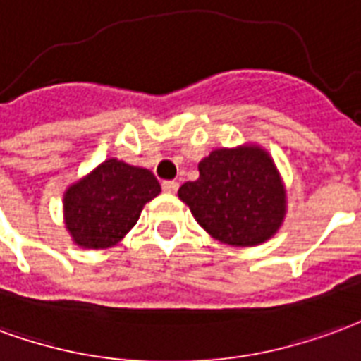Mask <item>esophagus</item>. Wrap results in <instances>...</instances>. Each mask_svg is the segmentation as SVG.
Here are the masks:
<instances>
[{"label": "esophagus", "instance_id": "obj_1", "mask_svg": "<svg viewBox=\"0 0 361 361\" xmlns=\"http://www.w3.org/2000/svg\"><path fill=\"white\" fill-rule=\"evenodd\" d=\"M163 192H167V194H175V192L178 190V183L177 180H165V183L161 184Z\"/></svg>", "mask_w": 361, "mask_h": 361}]
</instances>
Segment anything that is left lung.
<instances>
[{"instance_id":"1","label":"left lung","mask_w":361,"mask_h":361,"mask_svg":"<svg viewBox=\"0 0 361 361\" xmlns=\"http://www.w3.org/2000/svg\"><path fill=\"white\" fill-rule=\"evenodd\" d=\"M198 171V180L178 188V198L215 240L248 248L283 225L285 184L265 149L256 144L213 149Z\"/></svg>"}]
</instances>
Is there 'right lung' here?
<instances>
[{
    "label": "right lung",
    "mask_w": 361,
    "mask_h": 361,
    "mask_svg": "<svg viewBox=\"0 0 361 361\" xmlns=\"http://www.w3.org/2000/svg\"><path fill=\"white\" fill-rule=\"evenodd\" d=\"M161 192L154 173L107 159L71 184L63 196L65 227L80 248L115 246L140 217L142 207Z\"/></svg>",
    "instance_id": "add662e5"
}]
</instances>
